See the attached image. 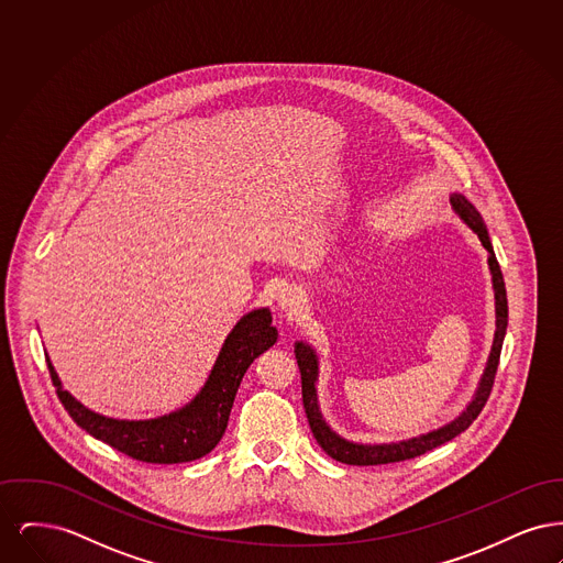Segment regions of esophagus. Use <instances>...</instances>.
I'll return each mask as SVG.
<instances>
[{"instance_id": "1", "label": "esophagus", "mask_w": 563, "mask_h": 563, "mask_svg": "<svg viewBox=\"0 0 563 563\" xmlns=\"http://www.w3.org/2000/svg\"><path fill=\"white\" fill-rule=\"evenodd\" d=\"M301 303H303V297L301 294L294 289V287H287V289H283L280 294H278V308L285 312V314H289V317H294L299 312V308H301Z\"/></svg>"}]
</instances>
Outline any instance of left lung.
Returning a JSON list of instances; mask_svg holds the SVG:
<instances>
[{
	"label": "left lung",
	"mask_w": 563,
	"mask_h": 563,
	"mask_svg": "<svg viewBox=\"0 0 563 563\" xmlns=\"http://www.w3.org/2000/svg\"><path fill=\"white\" fill-rule=\"evenodd\" d=\"M452 207H454L455 213L460 214L473 228V232L479 236L483 246L487 249V253H489L487 264L492 269V283H494V291H496V335H494V346L489 352V361H487V367L483 372L475 399L466 407V411H462V416H457L452 424H448L443 429L432 430L429 434H422V437H416V439H409V441H401V443L356 445V443H350L346 439L338 437L322 420L319 401H317V388H314V382L319 377L317 354L310 346L297 342L295 344V358H297V367H299V375H301V399H303V409H306V416H308V424H310V430H312L317 443L327 452V455H331L338 462L354 464V466H375V464L402 462V460H411V457L427 454L430 450L452 441L460 432L468 429L477 420V416L482 413L485 402L489 399L494 377H496L498 363H500V350H503L505 333H507V322H509L507 289H505V278H503V272L498 266V260L494 255V249H492V242L487 236L482 214L477 213V209L460 194L452 196Z\"/></svg>",
	"instance_id": "left-lung-1"
}]
</instances>
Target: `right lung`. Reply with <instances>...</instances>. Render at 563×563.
Instances as JSON below:
<instances>
[{
	"instance_id": "1",
	"label": "right lung",
	"mask_w": 563,
	"mask_h": 563,
	"mask_svg": "<svg viewBox=\"0 0 563 563\" xmlns=\"http://www.w3.org/2000/svg\"><path fill=\"white\" fill-rule=\"evenodd\" d=\"M276 338L278 333L276 327H272L268 308L249 312L228 335L200 395L175 413L139 422L111 420L86 409L63 390L51 358H46V363L58 399L80 429L139 462L179 464L214 450L228 427L242 375L264 350L274 346Z\"/></svg>"
}]
</instances>
